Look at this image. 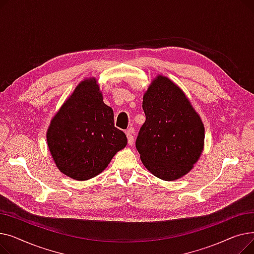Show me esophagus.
Segmentation results:
<instances>
[{
  "label": "esophagus",
  "mask_w": 254,
  "mask_h": 254,
  "mask_svg": "<svg viewBox=\"0 0 254 254\" xmlns=\"http://www.w3.org/2000/svg\"><path fill=\"white\" fill-rule=\"evenodd\" d=\"M126 134H127V143H128V145H132L134 144V128H131V127H129L127 131H126Z\"/></svg>",
  "instance_id": "esophagus-1"
}]
</instances>
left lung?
I'll list each match as a JSON object with an SVG mask.
<instances>
[{"instance_id": "left-lung-1", "label": "left lung", "mask_w": 254, "mask_h": 254, "mask_svg": "<svg viewBox=\"0 0 254 254\" xmlns=\"http://www.w3.org/2000/svg\"><path fill=\"white\" fill-rule=\"evenodd\" d=\"M146 116L136 140L145 168L166 181L192 169L204 148L205 127L185 93L168 77L158 75L143 97Z\"/></svg>"}]
</instances>
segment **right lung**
Instances as JSON below:
<instances>
[{"label":"right lung","mask_w":254,"mask_h":254,"mask_svg":"<svg viewBox=\"0 0 254 254\" xmlns=\"http://www.w3.org/2000/svg\"><path fill=\"white\" fill-rule=\"evenodd\" d=\"M46 138L59 170L78 181L99 175L127 144L125 132L114 127L113 110L103 102L96 78L77 85L51 119Z\"/></svg>","instance_id":"add662e5"}]
</instances>
